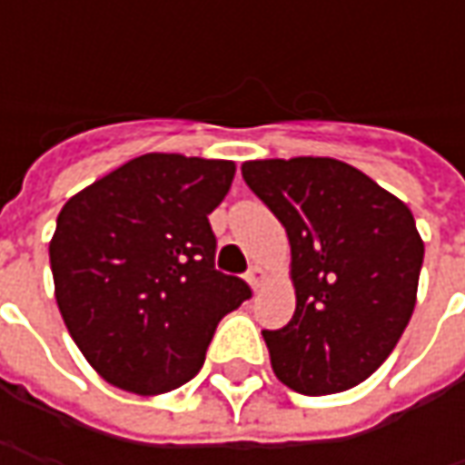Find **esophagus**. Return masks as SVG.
I'll list each match as a JSON object with an SVG mask.
<instances>
[{
    "instance_id": "1",
    "label": "esophagus",
    "mask_w": 465,
    "mask_h": 465,
    "mask_svg": "<svg viewBox=\"0 0 465 465\" xmlns=\"http://www.w3.org/2000/svg\"><path fill=\"white\" fill-rule=\"evenodd\" d=\"M245 279H248V284H251L253 290H259L261 284H263V279H266V274H263V269H261V266H251V269H248V274H245Z\"/></svg>"
}]
</instances>
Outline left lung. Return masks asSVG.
Here are the masks:
<instances>
[{
    "instance_id": "obj_1",
    "label": "left lung",
    "mask_w": 465,
    "mask_h": 465,
    "mask_svg": "<svg viewBox=\"0 0 465 465\" xmlns=\"http://www.w3.org/2000/svg\"><path fill=\"white\" fill-rule=\"evenodd\" d=\"M241 170L292 248L295 315L263 331L277 378L305 396L354 388L388 360L414 312L424 242L409 206L331 157Z\"/></svg>"
}]
</instances>
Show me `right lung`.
<instances>
[{
	"label": "right lung",
	"instance_id": "1",
	"mask_svg": "<svg viewBox=\"0 0 465 465\" xmlns=\"http://www.w3.org/2000/svg\"><path fill=\"white\" fill-rule=\"evenodd\" d=\"M230 160L150 153L72 196L48 245L56 302L84 360L139 396L188 383L251 287L214 269L209 214Z\"/></svg>",
	"mask_w": 465,
	"mask_h": 465
}]
</instances>
